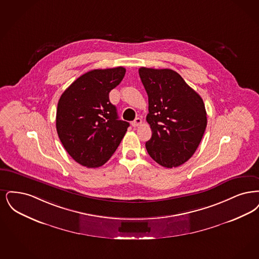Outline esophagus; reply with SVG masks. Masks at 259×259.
Listing matches in <instances>:
<instances>
[{
  "instance_id": "1",
  "label": "esophagus",
  "mask_w": 259,
  "mask_h": 259,
  "mask_svg": "<svg viewBox=\"0 0 259 259\" xmlns=\"http://www.w3.org/2000/svg\"><path fill=\"white\" fill-rule=\"evenodd\" d=\"M142 124V120L140 119V118H136L135 121L132 123L133 124V126H138V125H140V124Z\"/></svg>"
}]
</instances>
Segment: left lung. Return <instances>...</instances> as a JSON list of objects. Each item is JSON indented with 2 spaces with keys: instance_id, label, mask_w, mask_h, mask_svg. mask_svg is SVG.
<instances>
[{
  "instance_id": "8db88e82",
  "label": "left lung",
  "mask_w": 259,
  "mask_h": 259,
  "mask_svg": "<svg viewBox=\"0 0 259 259\" xmlns=\"http://www.w3.org/2000/svg\"><path fill=\"white\" fill-rule=\"evenodd\" d=\"M148 95L146 120L152 137L147 152L161 166L172 168L192 157L202 139L207 113L201 97L176 71L139 68Z\"/></svg>"
}]
</instances>
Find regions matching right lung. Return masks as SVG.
Here are the masks:
<instances>
[{"instance_id":"right-lung-1","label":"right lung","mask_w":259,"mask_h":259,"mask_svg":"<svg viewBox=\"0 0 259 259\" xmlns=\"http://www.w3.org/2000/svg\"><path fill=\"white\" fill-rule=\"evenodd\" d=\"M123 67L93 69L76 79L58 102L56 128L68 155L86 167L111 158L130 124L119 120L109 93L123 80Z\"/></svg>"}]
</instances>
